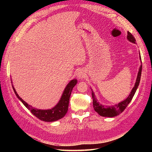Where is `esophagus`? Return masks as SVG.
Instances as JSON below:
<instances>
[{"instance_id":"esophagus-1","label":"esophagus","mask_w":152,"mask_h":152,"mask_svg":"<svg viewBox=\"0 0 152 152\" xmlns=\"http://www.w3.org/2000/svg\"><path fill=\"white\" fill-rule=\"evenodd\" d=\"M76 75H77V77H78L79 79H83L85 77L86 74H85L84 71H83V70H79L78 72H77Z\"/></svg>"}]
</instances>
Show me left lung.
I'll return each instance as SVG.
<instances>
[{
  "instance_id": "8db88e82",
  "label": "left lung",
  "mask_w": 152,
  "mask_h": 152,
  "mask_svg": "<svg viewBox=\"0 0 152 152\" xmlns=\"http://www.w3.org/2000/svg\"><path fill=\"white\" fill-rule=\"evenodd\" d=\"M127 39L133 43L135 44V42H136V40H135L134 37L129 31L127 32ZM140 59L141 60L140 55ZM142 67V66L141 64V66L139 69V71H138V73L137 82L135 83L134 88H133V89H132L128 97L125 100H124V101L119 102L118 104H115L112 106H104L99 104V102L96 101L97 100H96V99L95 98L94 93H93V91H92L91 94H92V99H93V108L95 109V110L100 115L103 116V117L112 118V117H115L116 115H119L121 113H122L124 111V110L126 108V107H127L128 104H129L130 102L131 101V100L133 99L134 93L136 92L137 89L138 88V86L139 85L140 77H141Z\"/></svg>"
}]
</instances>
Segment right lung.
I'll list each match as a JSON object with an SVG mask.
<instances>
[{
    "label": "right lung",
    "instance_id": "1",
    "mask_svg": "<svg viewBox=\"0 0 152 152\" xmlns=\"http://www.w3.org/2000/svg\"><path fill=\"white\" fill-rule=\"evenodd\" d=\"M77 83V80L74 79L69 83L64 89V91L62 95V96L60 99L59 102L58 104L55 106L54 108L50 110H39L32 107L31 106L28 105L27 102H25L16 92L15 89H14V86H12L13 89H14V93H15L16 96L20 100L23 104L25 107L27 108L28 110H30L31 112L34 116H36L37 118L42 121L50 122V121H55L58 119H60L63 118L65 114H66L68 108H69V104L70 96L71 95V92L72 91V89Z\"/></svg>",
    "mask_w": 152,
    "mask_h": 152
}]
</instances>
